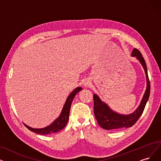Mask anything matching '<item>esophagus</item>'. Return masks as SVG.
<instances>
[{
  "mask_svg": "<svg viewBox=\"0 0 161 161\" xmlns=\"http://www.w3.org/2000/svg\"><path fill=\"white\" fill-rule=\"evenodd\" d=\"M84 86H91V82L89 80H85V82H84Z\"/></svg>",
  "mask_w": 161,
  "mask_h": 161,
  "instance_id": "esophagus-1",
  "label": "esophagus"
}]
</instances>
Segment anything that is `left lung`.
Returning <instances> with one entry per match:
<instances>
[{"label": "left lung", "mask_w": 161, "mask_h": 161, "mask_svg": "<svg viewBox=\"0 0 161 161\" xmlns=\"http://www.w3.org/2000/svg\"><path fill=\"white\" fill-rule=\"evenodd\" d=\"M131 56L136 57L142 65L146 75L147 88L143 95V97L136 110L133 113L128 115H122L114 112L106 103L102 102L99 96L96 94H94V112L95 118L98 124L103 129L106 130H118L121 128L130 127L136 123L138 119L142 114L147 102L149 99L151 91L150 81L147 73V69L144 58L140 51L134 48L131 53Z\"/></svg>", "instance_id": "1"}]
</instances>
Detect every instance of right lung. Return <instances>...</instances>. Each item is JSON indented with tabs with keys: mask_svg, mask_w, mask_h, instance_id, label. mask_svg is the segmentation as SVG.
Segmentation results:
<instances>
[{
	"mask_svg": "<svg viewBox=\"0 0 161 161\" xmlns=\"http://www.w3.org/2000/svg\"><path fill=\"white\" fill-rule=\"evenodd\" d=\"M82 89V88L81 87H77L69 94L65 103V104H64L63 110L59 118H57L53 123L50 124L49 125L44 128H41V129H35V128L29 127L26 124H24L29 130L40 135H49L59 132L66 126L69 118V112L72 102L76 93H78L79 91H80Z\"/></svg>",
	"mask_w": 161,
	"mask_h": 161,
	"instance_id": "right-lung-1",
	"label": "right lung"
}]
</instances>
